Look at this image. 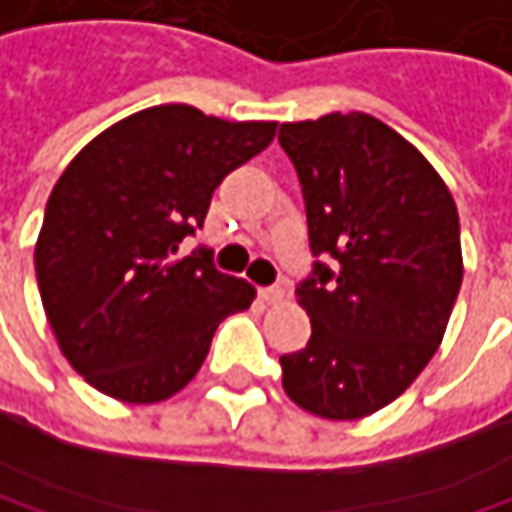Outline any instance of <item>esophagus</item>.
Instances as JSON below:
<instances>
[{
    "label": "esophagus",
    "instance_id": "1",
    "mask_svg": "<svg viewBox=\"0 0 512 512\" xmlns=\"http://www.w3.org/2000/svg\"><path fill=\"white\" fill-rule=\"evenodd\" d=\"M260 299L266 304L284 302V287H263V290H260Z\"/></svg>",
    "mask_w": 512,
    "mask_h": 512
}]
</instances>
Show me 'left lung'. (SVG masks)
Returning <instances> with one entry per match:
<instances>
[{
  "label": "left lung",
  "instance_id": "obj_1",
  "mask_svg": "<svg viewBox=\"0 0 512 512\" xmlns=\"http://www.w3.org/2000/svg\"><path fill=\"white\" fill-rule=\"evenodd\" d=\"M278 143L316 257L296 284L310 340L281 354V381L307 413L360 419L404 393L442 343L463 281L457 208L434 166L369 114L284 122Z\"/></svg>",
  "mask_w": 512,
  "mask_h": 512
}]
</instances>
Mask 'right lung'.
I'll return each mask as SVG.
<instances>
[{
  "label": "right lung",
  "mask_w": 512,
  "mask_h": 512,
  "mask_svg": "<svg viewBox=\"0 0 512 512\" xmlns=\"http://www.w3.org/2000/svg\"><path fill=\"white\" fill-rule=\"evenodd\" d=\"M275 122H228L158 105L90 140L58 178L34 249L40 299L58 346L99 393L152 404L205 363L219 322L255 287L181 257L222 178L263 152Z\"/></svg>",
  "instance_id": "right-lung-1"
}]
</instances>
